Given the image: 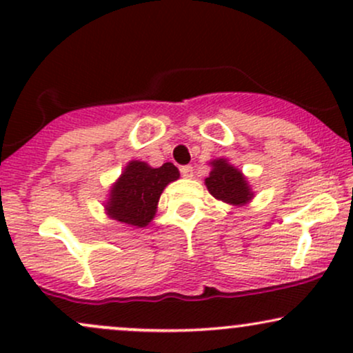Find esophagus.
<instances>
[{
  "instance_id": "esophagus-1",
  "label": "esophagus",
  "mask_w": 353,
  "mask_h": 353,
  "mask_svg": "<svg viewBox=\"0 0 353 353\" xmlns=\"http://www.w3.org/2000/svg\"><path fill=\"white\" fill-rule=\"evenodd\" d=\"M181 174H182V177H185V179H190V177L194 176V168L192 165H182Z\"/></svg>"
}]
</instances>
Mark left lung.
Returning a JSON list of instances; mask_svg holds the SVG:
<instances>
[{"mask_svg": "<svg viewBox=\"0 0 353 353\" xmlns=\"http://www.w3.org/2000/svg\"><path fill=\"white\" fill-rule=\"evenodd\" d=\"M212 171L205 177V185L214 197L232 205H244L254 197L244 174L225 159H214Z\"/></svg>", "mask_w": 353, "mask_h": 353, "instance_id": "left-lung-1", "label": "left lung"}]
</instances>
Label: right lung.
Wrapping results in <instances>:
<instances>
[{
    "label": "right lung",
    "mask_w": 353,
    "mask_h": 353,
    "mask_svg": "<svg viewBox=\"0 0 353 353\" xmlns=\"http://www.w3.org/2000/svg\"><path fill=\"white\" fill-rule=\"evenodd\" d=\"M177 179L179 171L172 163L151 168L143 161H131L109 192L108 216L123 224L145 228L154 219L164 188Z\"/></svg>",
    "instance_id": "1"
}]
</instances>
